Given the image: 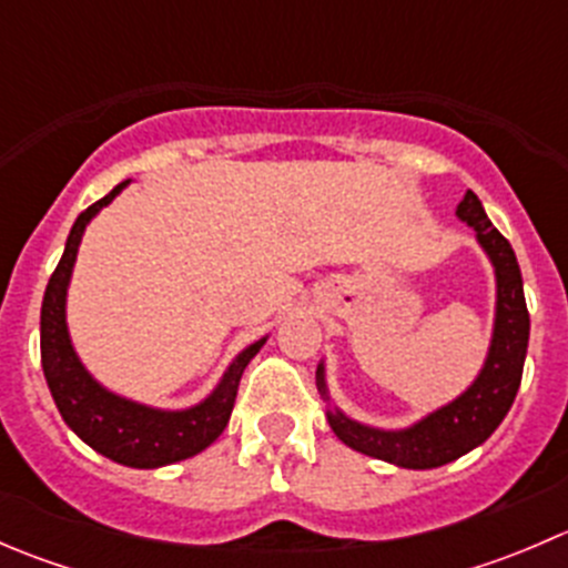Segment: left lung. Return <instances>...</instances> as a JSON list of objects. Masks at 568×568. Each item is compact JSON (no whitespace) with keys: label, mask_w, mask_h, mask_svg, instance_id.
<instances>
[{"label":"left lung","mask_w":568,"mask_h":568,"mask_svg":"<svg viewBox=\"0 0 568 568\" xmlns=\"http://www.w3.org/2000/svg\"><path fill=\"white\" fill-rule=\"evenodd\" d=\"M456 216L475 231V242L495 268V324L489 352L478 376L454 400L437 406L412 426L379 428L348 417L332 400L324 359L316 368L318 395L326 400V423L343 445L404 469H434L456 462L495 434L517 398L528 354L530 316L525 305L523 272L511 244L486 216L484 205L467 189Z\"/></svg>","instance_id":"1"}]
</instances>
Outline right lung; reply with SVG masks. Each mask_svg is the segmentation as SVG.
<instances>
[{
    "mask_svg": "<svg viewBox=\"0 0 568 568\" xmlns=\"http://www.w3.org/2000/svg\"><path fill=\"white\" fill-rule=\"evenodd\" d=\"M129 183L131 181L118 183L106 197L82 211L68 233L65 252L45 285L43 307H40V363H43L45 385L62 420L82 443H88L95 454L125 467L156 469L164 464L192 459L225 432L244 368L261 352L268 335L242 348L214 390L186 409H162V406L125 398L101 385L84 368L68 332V285H71L73 263H77L84 231Z\"/></svg>",
    "mask_w": 568,
    "mask_h": 568,
    "instance_id": "right-lung-1",
    "label": "right lung"
}]
</instances>
